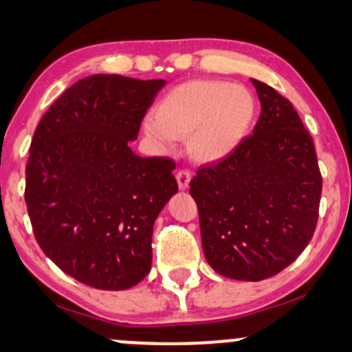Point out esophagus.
<instances>
[{
  "label": "esophagus",
  "instance_id": "esophagus-1",
  "mask_svg": "<svg viewBox=\"0 0 352 352\" xmlns=\"http://www.w3.org/2000/svg\"><path fill=\"white\" fill-rule=\"evenodd\" d=\"M175 179H177V182H179V188L185 191L186 188H188V184L191 180V173H190V170H186V168H182V170L177 172Z\"/></svg>",
  "mask_w": 352,
  "mask_h": 352
}]
</instances>
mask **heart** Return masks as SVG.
Listing matches in <instances>:
<instances>
[{
	"instance_id": "b5f03b06",
	"label": "heart",
	"mask_w": 352,
	"mask_h": 352,
	"mask_svg": "<svg viewBox=\"0 0 352 352\" xmlns=\"http://www.w3.org/2000/svg\"><path fill=\"white\" fill-rule=\"evenodd\" d=\"M256 115L247 87L224 81H188L168 91L155 113L144 118L146 136L164 149L190 136L188 151L199 162L229 155L245 140Z\"/></svg>"
}]
</instances>
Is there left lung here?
Segmentation results:
<instances>
[{
    "label": "left lung",
    "instance_id": "8db88e82",
    "mask_svg": "<svg viewBox=\"0 0 352 352\" xmlns=\"http://www.w3.org/2000/svg\"><path fill=\"white\" fill-rule=\"evenodd\" d=\"M261 104L253 135L190 182L206 261L239 281H261L309 245L322 175L310 133L291 102L250 79Z\"/></svg>",
    "mask_w": 352,
    "mask_h": 352
}]
</instances>
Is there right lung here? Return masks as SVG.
Returning <instances> with one entry per match:
<instances>
[{
    "instance_id": "1",
    "label": "right lung",
    "mask_w": 352,
    "mask_h": 352,
    "mask_svg": "<svg viewBox=\"0 0 352 352\" xmlns=\"http://www.w3.org/2000/svg\"><path fill=\"white\" fill-rule=\"evenodd\" d=\"M166 79L92 74L53 102L30 143L25 204L42 252L86 286L124 291L153 265V228L179 191L168 157L131 149Z\"/></svg>"
}]
</instances>
